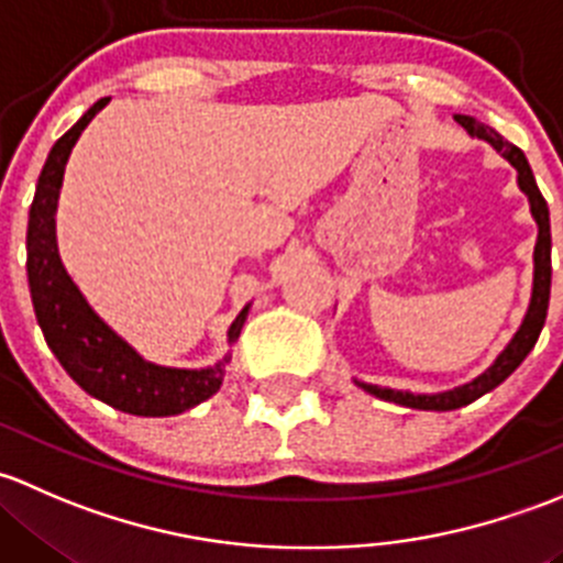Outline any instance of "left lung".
I'll return each mask as SVG.
<instances>
[{"label":"left lung","mask_w":563,"mask_h":563,"mask_svg":"<svg viewBox=\"0 0 563 563\" xmlns=\"http://www.w3.org/2000/svg\"><path fill=\"white\" fill-rule=\"evenodd\" d=\"M455 121L472 137L490 143V146H494L496 152L501 154L515 170H518V187L520 192L529 197L531 217H534L537 230H540L534 243V284H531V300H529V309H526L523 322H520V328L515 330L509 344L498 352L496 361L490 363L483 374L474 376V379L466 382V385L453 387V390H442V393H411V390H396V387L368 385V382L355 379L357 387H363V390L371 393V396L382 398V401H390V404H398V407H409V409H422V411L461 409L501 385V382L526 361V355L534 350L537 339H540L542 333V324H544V317H548V303H550V211H548V202H544V197L540 192V187H537L534 173H531L529 167V159H526V154L520 152L518 146L504 141L494 126L483 124V121H477L474 115L457 113Z\"/></svg>","instance_id":"8db88e82"}]
</instances>
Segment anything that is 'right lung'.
Here are the masks:
<instances>
[{"label": "right lung", "mask_w": 563, "mask_h": 563, "mask_svg": "<svg viewBox=\"0 0 563 563\" xmlns=\"http://www.w3.org/2000/svg\"><path fill=\"white\" fill-rule=\"evenodd\" d=\"M106 106L108 97H102L69 126L54 143L40 173L26 228L29 292L51 352L91 398L137 417L181 415L222 387L230 352L206 368H170L146 361L91 309L78 284L69 279L56 246V206L67 159L80 132ZM249 309L252 303L243 306L230 324L228 344L239 341Z\"/></svg>", "instance_id": "right-lung-1"}]
</instances>
